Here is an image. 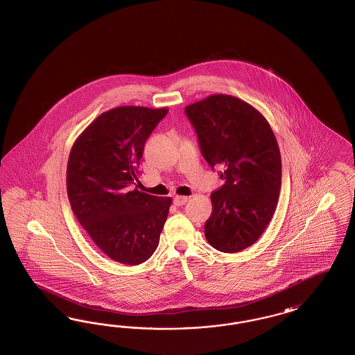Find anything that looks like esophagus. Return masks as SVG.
I'll return each instance as SVG.
<instances>
[{"mask_svg":"<svg viewBox=\"0 0 355 355\" xmlns=\"http://www.w3.org/2000/svg\"><path fill=\"white\" fill-rule=\"evenodd\" d=\"M187 200H189V196H182V195H177V196H174V205H183L184 203H187Z\"/></svg>","mask_w":355,"mask_h":355,"instance_id":"1","label":"esophagus"}]
</instances>
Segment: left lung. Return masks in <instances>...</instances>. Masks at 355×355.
Wrapping results in <instances>:
<instances>
[{"mask_svg": "<svg viewBox=\"0 0 355 355\" xmlns=\"http://www.w3.org/2000/svg\"><path fill=\"white\" fill-rule=\"evenodd\" d=\"M205 162L223 166L225 183L211 193L205 221L208 243L239 252L258 241L276 211L281 155L268 121L258 109L230 95H211L184 107Z\"/></svg>", "mask_w": 355, "mask_h": 355, "instance_id": "1", "label": "left lung"}]
</instances>
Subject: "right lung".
Here are the masks:
<instances>
[{
  "label": "right lung",
  "mask_w": 355,
  "mask_h": 355,
  "mask_svg": "<svg viewBox=\"0 0 355 355\" xmlns=\"http://www.w3.org/2000/svg\"><path fill=\"white\" fill-rule=\"evenodd\" d=\"M166 113L168 107H113L87 126L69 155L71 209L97 248L122 264L152 257L172 205V198L132 190L144 143Z\"/></svg>",
  "instance_id": "1"
}]
</instances>
